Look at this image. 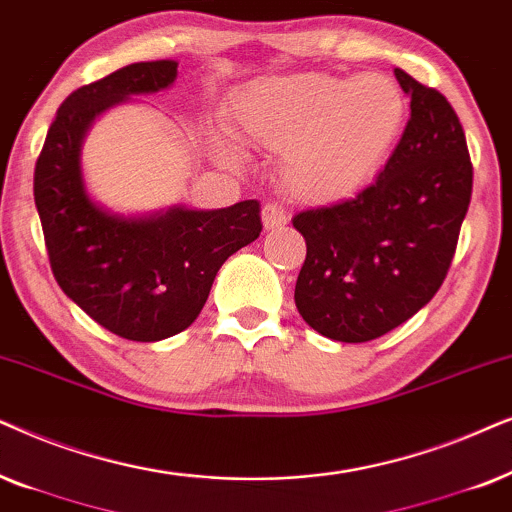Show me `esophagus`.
Wrapping results in <instances>:
<instances>
[{
  "mask_svg": "<svg viewBox=\"0 0 512 512\" xmlns=\"http://www.w3.org/2000/svg\"><path fill=\"white\" fill-rule=\"evenodd\" d=\"M262 224L267 231L285 227V224H288V213H285V208L278 206V203H267V206L262 208Z\"/></svg>",
  "mask_w": 512,
  "mask_h": 512,
  "instance_id": "esophagus-1",
  "label": "esophagus"
}]
</instances>
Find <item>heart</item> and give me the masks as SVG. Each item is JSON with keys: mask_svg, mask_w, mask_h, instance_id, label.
Listing matches in <instances>:
<instances>
[{"mask_svg": "<svg viewBox=\"0 0 512 512\" xmlns=\"http://www.w3.org/2000/svg\"><path fill=\"white\" fill-rule=\"evenodd\" d=\"M405 121V95L386 74L302 72L245 88L231 105L229 131L283 154L281 182L292 199L335 206L377 180Z\"/></svg>", "mask_w": 512, "mask_h": 512, "instance_id": "heart-1", "label": "heart"}]
</instances>
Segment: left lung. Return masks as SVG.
<instances>
[{
  "mask_svg": "<svg viewBox=\"0 0 512 512\" xmlns=\"http://www.w3.org/2000/svg\"><path fill=\"white\" fill-rule=\"evenodd\" d=\"M410 121L377 182L356 199L304 210L295 304L335 342L377 339L431 302L452 264L473 192V163L454 107L395 67Z\"/></svg>",
  "mask_w": 512,
  "mask_h": 512,
  "instance_id": "8db88e82",
  "label": "left lung"
}]
</instances>
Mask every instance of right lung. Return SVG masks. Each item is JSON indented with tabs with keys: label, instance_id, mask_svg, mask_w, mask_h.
I'll return each instance as SVG.
<instances>
[{
	"label": "right lung",
	"instance_id": "add662e5",
	"mask_svg": "<svg viewBox=\"0 0 512 512\" xmlns=\"http://www.w3.org/2000/svg\"><path fill=\"white\" fill-rule=\"evenodd\" d=\"M175 77V60H152L77 88L58 107L34 166V203L53 276L95 323L131 342H159L192 325L227 257L262 231L255 199L124 217L88 196L81 142L95 117L131 95L163 91Z\"/></svg>",
	"mask_w": 512,
	"mask_h": 512
}]
</instances>
